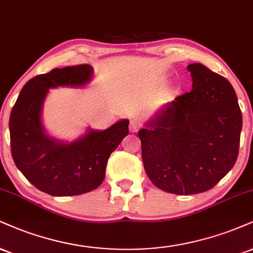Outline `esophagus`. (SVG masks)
<instances>
[{"label": "esophagus", "mask_w": 253, "mask_h": 253, "mask_svg": "<svg viewBox=\"0 0 253 253\" xmlns=\"http://www.w3.org/2000/svg\"><path fill=\"white\" fill-rule=\"evenodd\" d=\"M138 128H139V124L136 123V121H134V120H130V123H129V129H130V132H136V130H138Z\"/></svg>", "instance_id": "34e87169"}]
</instances>
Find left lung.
Wrapping results in <instances>:
<instances>
[{
  "label": "left lung",
  "instance_id": "left-lung-1",
  "mask_svg": "<svg viewBox=\"0 0 253 253\" xmlns=\"http://www.w3.org/2000/svg\"><path fill=\"white\" fill-rule=\"evenodd\" d=\"M187 69L192 90L161 106L138 132L148 178L180 196L205 192L230 172L243 126L230 82L202 63Z\"/></svg>",
  "mask_w": 253,
  "mask_h": 253
}]
</instances>
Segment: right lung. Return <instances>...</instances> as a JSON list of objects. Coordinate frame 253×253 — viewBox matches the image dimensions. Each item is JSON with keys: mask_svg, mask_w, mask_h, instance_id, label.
Masks as SVG:
<instances>
[{"mask_svg": "<svg viewBox=\"0 0 253 253\" xmlns=\"http://www.w3.org/2000/svg\"><path fill=\"white\" fill-rule=\"evenodd\" d=\"M93 74L92 66L80 65L38 75L24 84L11 109L9 130L15 165L36 188L50 196H78L99 187L109 156L128 134V119L106 129L87 127L74 140L55 138L45 129L42 111L49 89L84 87Z\"/></svg>", "mask_w": 253, "mask_h": 253, "instance_id": "add662e5", "label": "right lung"}]
</instances>
